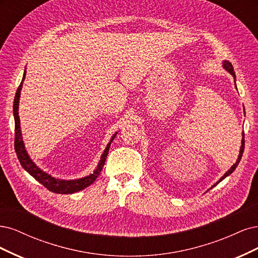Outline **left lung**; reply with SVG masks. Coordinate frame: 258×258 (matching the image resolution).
<instances>
[{"label": "left lung", "mask_w": 258, "mask_h": 258, "mask_svg": "<svg viewBox=\"0 0 258 258\" xmlns=\"http://www.w3.org/2000/svg\"><path fill=\"white\" fill-rule=\"evenodd\" d=\"M224 69H225L226 71H228L231 75H232V77H234V78H236V75H235V72H234V68H232V65H231V63L230 62H228V61H225V62H224ZM237 88V87H236ZM243 138H242V145H241V149H240V153H239V156H238V160H237V162L234 164V165H232L231 166V167H230V169L225 173V174H224V176L220 179V181L219 182H217V183H215L213 186H215V185H217L218 183H220V182L223 180V179H225L227 176H229V174L232 172V171H234L235 169H236V167H237V166H238V164H239V162H240V160H241V157H242V154H243V151H244V133H243Z\"/></svg>", "instance_id": "obj_1"}]
</instances>
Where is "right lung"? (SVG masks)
<instances>
[{
    "mask_svg": "<svg viewBox=\"0 0 258 258\" xmlns=\"http://www.w3.org/2000/svg\"><path fill=\"white\" fill-rule=\"evenodd\" d=\"M26 78V72H24L23 78L20 86L17 89V92H16L15 99H14V117H15V151L17 153V157L21 164L22 167L26 169L33 178H35L39 183L43 184L47 189L50 190V192L56 193V194H73L75 192H78V190L84 189L91 185L93 182L96 180L98 177V174L101 173L104 164L106 161V157L108 154V151H109V147L111 141L114 139L115 134L112 136L110 143L107 145L105 151L101 157V161H99V164L97 166L96 170L90 174L88 177H85L82 179L78 180H72V181H66V180H59L55 179L51 176H49L48 173L44 172L43 170H40L37 166L31 161L29 157L26 149H24V145L22 141L21 137V131H20V120H19V115H18V106H19V97H20V91L22 88L23 80Z\"/></svg>",
    "mask_w": 258,
    "mask_h": 258,
    "instance_id": "1",
    "label": "right lung"
}]
</instances>
